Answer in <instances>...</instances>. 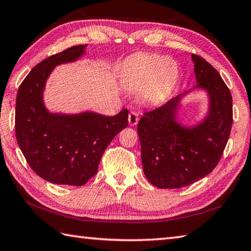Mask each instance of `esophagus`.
I'll return each instance as SVG.
<instances>
[{"instance_id": "34e87169", "label": "esophagus", "mask_w": 251, "mask_h": 251, "mask_svg": "<svg viewBox=\"0 0 251 251\" xmlns=\"http://www.w3.org/2000/svg\"><path fill=\"white\" fill-rule=\"evenodd\" d=\"M138 123V114L135 111L129 112L128 114V124L130 126H135Z\"/></svg>"}]
</instances>
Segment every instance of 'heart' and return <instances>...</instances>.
Segmentation results:
<instances>
[{"label":"heart","mask_w":251,"mask_h":251,"mask_svg":"<svg viewBox=\"0 0 251 251\" xmlns=\"http://www.w3.org/2000/svg\"><path fill=\"white\" fill-rule=\"evenodd\" d=\"M178 76L177 63L171 56L141 54L126 66L123 85L130 91H140L146 103H158L173 89Z\"/></svg>","instance_id":"heart-1"}]
</instances>
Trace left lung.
Instances as JSON below:
<instances>
[{"label": "left lung", "instance_id": "1", "mask_svg": "<svg viewBox=\"0 0 251 251\" xmlns=\"http://www.w3.org/2000/svg\"><path fill=\"white\" fill-rule=\"evenodd\" d=\"M197 85L138 122L142 169L158 188H181L213 171L227 144L233 123L232 95L215 68L191 54ZM195 89L207 93V114L197 125L185 126L178 120L180 102Z\"/></svg>", "mask_w": 251, "mask_h": 251}]
</instances>
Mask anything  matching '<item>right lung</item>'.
Instances as JSON below:
<instances>
[{"instance_id": "1", "label": "right lung", "mask_w": 251, "mask_h": 251, "mask_svg": "<svg viewBox=\"0 0 251 251\" xmlns=\"http://www.w3.org/2000/svg\"><path fill=\"white\" fill-rule=\"evenodd\" d=\"M87 44L68 48L34 66L18 88L15 130L19 148L36 174L50 183L82 186L95 176L103 152L128 125V111L53 113L43 101L46 83L61 64L85 55Z\"/></svg>"}]
</instances>
